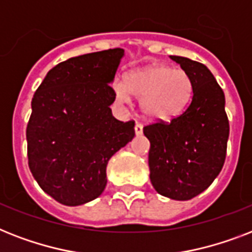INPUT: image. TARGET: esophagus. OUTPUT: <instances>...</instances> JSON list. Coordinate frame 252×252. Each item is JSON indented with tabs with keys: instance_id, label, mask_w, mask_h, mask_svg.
<instances>
[{
	"instance_id": "obj_1",
	"label": "esophagus",
	"mask_w": 252,
	"mask_h": 252,
	"mask_svg": "<svg viewBox=\"0 0 252 252\" xmlns=\"http://www.w3.org/2000/svg\"><path fill=\"white\" fill-rule=\"evenodd\" d=\"M142 129H144V126H142L141 123H136V126H134V132L137 136L142 134Z\"/></svg>"
}]
</instances>
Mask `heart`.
<instances>
[{"label": "heart", "mask_w": 252, "mask_h": 252, "mask_svg": "<svg viewBox=\"0 0 252 252\" xmlns=\"http://www.w3.org/2000/svg\"><path fill=\"white\" fill-rule=\"evenodd\" d=\"M126 86L115 85V96L120 103L130 102V94L141 99L146 118L168 122L178 118L192 98L191 78L184 70L165 65H149L126 73Z\"/></svg>", "instance_id": "heart-1"}]
</instances>
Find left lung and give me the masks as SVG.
Segmentation results:
<instances>
[{
  "label": "left lung",
  "instance_id": "obj_1",
  "mask_svg": "<svg viewBox=\"0 0 252 252\" xmlns=\"http://www.w3.org/2000/svg\"><path fill=\"white\" fill-rule=\"evenodd\" d=\"M192 82L189 106L170 123L144 126L150 141L154 189L172 200H189L217 178L226 157L229 120L225 95L211 70L187 57L170 56Z\"/></svg>",
  "mask_w": 252,
  "mask_h": 252
}]
</instances>
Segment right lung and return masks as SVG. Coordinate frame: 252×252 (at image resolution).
I'll use <instances>...</instances> for the list:
<instances>
[{"label":"right lung","instance_id":"obj_1","mask_svg":"<svg viewBox=\"0 0 252 252\" xmlns=\"http://www.w3.org/2000/svg\"><path fill=\"white\" fill-rule=\"evenodd\" d=\"M124 49L72 57L47 73L31 102L27 156L32 176L59 203L102 195L110 158L134 137V122L112 116L111 87Z\"/></svg>","mask_w":252,"mask_h":252}]
</instances>
